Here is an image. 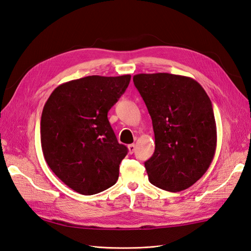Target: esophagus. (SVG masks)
Here are the masks:
<instances>
[{
    "label": "esophagus",
    "mask_w": 251,
    "mask_h": 251,
    "mask_svg": "<svg viewBox=\"0 0 251 251\" xmlns=\"http://www.w3.org/2000/svg\"><path fill=\"white\" fill-rule=\"evenodd\" d=\"M127 149H128V152L129 153H134V151H135V144H128L127 145Z\"/></svg>",
    "instance_id": "esophagus-1"
}]
</instances>
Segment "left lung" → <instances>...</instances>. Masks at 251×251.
<instances>
[{
	"label": "left lung",
	"mask_w": 251,
	"mask_h": 251,
	"mask_svg": "<svg viewBox=\"0 0 251 251\" xmlns=\"http://www.w3.org/2000/svg\"><path fill=\"white\" fill-rule=\"evenodd\" d=\"M133 81L152 120L155 148L144 163L150 181L170 192L188 189L205 174L216 151L210 98L189 76L139 74Z\"/></svg>",
	"instance_id": "8db88e82"
}]
</instances>
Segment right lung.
I'll return each mask as SVG.
<instances>
[{"label": "right lung", "mask_w": 251, "mask_h": 251, "mask_svg": "<svg viewBox=\"0 0 251 251\" xmlns=\"http://www.w3.org/2000/svg\"><path fill=\"white\" fill-rule=\"evenodd\" d=\"M131 75H89L59 85L42 110L41 149L51 171L83 195L113 186L127 148L119 144L108 112Z\"/></svg>", "instance_id": "add662e5"}]
</instances>
